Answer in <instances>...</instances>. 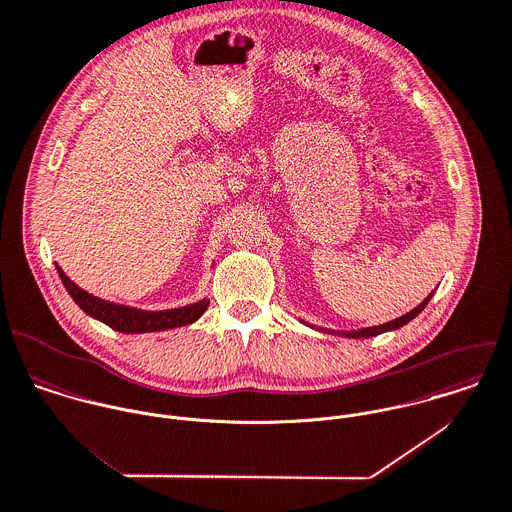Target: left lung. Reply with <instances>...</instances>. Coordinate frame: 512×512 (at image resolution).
<instances>
[{
  "label": "left lung",
  "instance_id": "8db88e82",
  "mask_svg": "<svg viewBox=\"0 0 512 512\" xmlns=\"http://www.w3.org/2000/svg\"><path fill=\"white\" fill-rule=\"evenodd\" d=\"M433 294H435V290L419 304V306H415L411 312H407V314H403V316H399V318H395V320H391V322H387V324H379V326H371V328H359V330H330V328H322V326H314V324H306L304 320H300L304 326H310L312 330H318V332H324V334H338V336H343V338H353V340H365V338H373V336H379V334H385V332H395V330H399V328H403L405 324H409L415 316H419L423 310H425V306L429 304V300L433 298Z\"/></svg>",
  "mask_w": 512,
  "mask_h": 512
}]
</instances>
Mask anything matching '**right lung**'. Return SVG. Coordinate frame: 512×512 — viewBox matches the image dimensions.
Returning <instances> with one entry per match:
<instances>
[{
  "label": "right lung",
  "instance_id": "right-lung-1",
  "mask_svg": "<svg viewBox=\"0 0 512 512\" xmlns=\"http://www.w3.org/2000/svg\"><path fill=\"white\" fill-rule=\"evenodd\" d=\"M57 274L73 298V302L91 318L103 322L105 326L123 332V334H151V332H165V330H174L182 328L188 324H194L208 308L210 300L202 298L194 304L180 306V308H171V310H159V312H149V310H139L133 306H123L115 304L103 298H97L83 288H79L67 274L55 264Z\"/></svg>",
  "mask_w": 512,
  "mask_h": 512
}]
</instances>
